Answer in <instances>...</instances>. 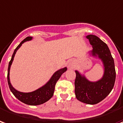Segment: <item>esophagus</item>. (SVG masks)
I'll list each match as a JSON object with an SVG mask.
<instances>
[{"label": "esophagus", "instance_id": "esophagus-1", "mask_svg": "<svg viewBox=\"0 0 123 123\" xmlns=\"http://www.w3.org/2000/svg\"><path fill=\"white\" fill-rule=\"evenodd\" d=\"M73 67V64L72 63H69V68H72Z\"/></svg>", "mask_w": 123, "mask_h": 123}]
</instances>
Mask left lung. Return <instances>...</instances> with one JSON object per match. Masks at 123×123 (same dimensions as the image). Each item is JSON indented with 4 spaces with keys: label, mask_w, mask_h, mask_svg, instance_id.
I'll return each mask as SVG.
<instances>
[{
    "label": "left lung",
    "mask_w": 123,
    "mask_h": 123,
    "mask_svg": "<svg viewBox=\"0 0 123 123\" xmlns=\"http://www.w3.org/2000/svg\"><path fill=\"white\" fill-rule=\"evenodd\" d=\"M86 38L92 45L93 55H98L104 63V75L101 80L92 82L75 71V93L77 99L80 102L94 105L102 101L111 92L115 82L116 72L114 60L107 44L93 35H88Z\"/></svg>",
    "instance_id": "obj_1"
}]
</instances>
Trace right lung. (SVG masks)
I'll return each instance as SVG.
<instances>
[{
    "label": "right lung",
    "mask_w": 123,
    "mask_h": 123,
    "mask_svg": "<svg viewBox=\"0 0 123 123\" xmlns=\"http://www.w3.org/2000/svg\"><path fill=\"white\" fill-rule=\"evenodd\" d=\"M31 38H32V37H26L24 41H21L20 44L14 50V53H13L12 56L11 60L10 61V62H9L7 78H8L9 88H10L11 92L13 93V94L15 96V97L16 98H18L19 101H21V102H23L25 104L31 105H37L44 104V102H47L48 100H49L52 97L53 94H54V89H55V84H56L58 79L60 78L61 75H62L65 71H67V68H65L63 69L58 70V71H56L53 75V76L50 79V80H49L44 86L38 88V90H35L34 92H29V93H24V92H18V90H15L14 88L12 87V86L11 84H10V82L9 74H10V66L12 65V63L13 62L14 55L16 54L17 50H18L19 47L21 46V44L24 42L31 40Z\"/></svg>",
    "instance_id": "right-lung-1"
}]
</instances>
